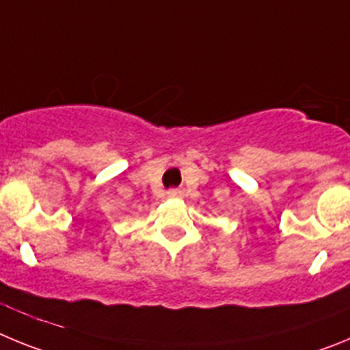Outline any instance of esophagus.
Instances as JSON below:
<instances>
[{
	"label": "esophagus",
	"instance_id": "esophagus-1",
	"mask_svg": "<svg viewBox=\"0 0 350 350\" xmlns=\"http://www.w3.org/2000/svg\"><path fill=\"white\" fill-rule=\"evenodd\" d=\"M168 196H170V198H177V196H180V191H178V189H172V191H168Z\"/></svg>",
	"mask_w": 350,
	"mask_h": 350
}]
</instances>
